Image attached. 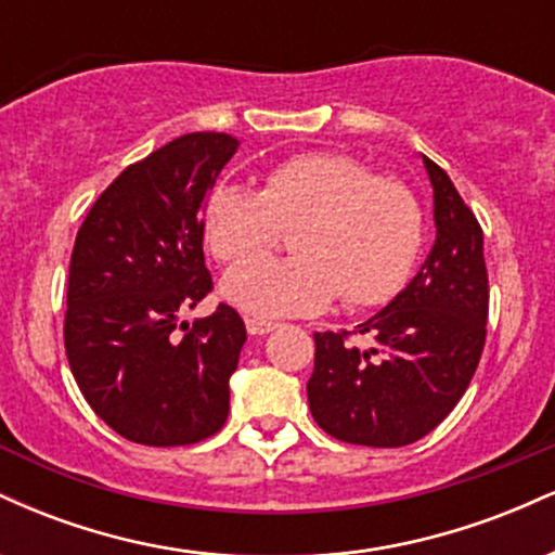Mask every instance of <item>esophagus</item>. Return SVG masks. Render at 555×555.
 <instances>
[{
    "instance_id": "obj_1",
    "label": "esophagus",
    "mask_w": 555,
    "mask_h": 555,
    "mask_svg": "<svg viewBox=\"0 0 555 555\" xmlns=\"http://www.w3.org/2000/svg\"><path fill=\"white\" fill-rule=\"evenodd\" d=\"M245 326H247V334H250V336H266V334H271L273 328H276V323L258 321V318H247Z\"/></svg>"
}]
</instances>
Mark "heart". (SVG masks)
I'll list each match as a JSON object with an SVG mask.
<instances>
[{
    "label": "heart",
    "mask_w": 555,
    "mask_h": 555,
    "mask_svg": "<svg viewBox=\"0 0 555 555\" xmlns=\"http://www.w3.org/2000/svg\"><path fill=\"white\" fill-rule=\"evenodd\" d=\"M295 228V259H257ZM203 229L221 263H237L221 297L253 318H289L323 310L336 295L352 308H373L406 284L423 247V206L397 177L334 151L282 158L260 190L219 182L206 195Z\"/></svg>",
    "instance_id": "1"
}]
</instances>
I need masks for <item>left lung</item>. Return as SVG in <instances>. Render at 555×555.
<instances>
[{"instance_id": "8db88e82", "label": "left lung", "mask_w": 555, "mask_h": 555, "mask_svg": "<svg viewBox=\"0 0 555 555\" xmlns=\"http://www.w3.org/2000/svg\"><path fill=\"white\" fill-rule=\"evenodd\" d=\"M433 184L436 242L417 276L384 310L347 331L315 334L308 401L339 441L393 449L436 428L464 397L486 347L488 271L482 229L449 175L423 156Z\"/></svg>"}]
</instances>
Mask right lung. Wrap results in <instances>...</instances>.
<instances>
[{
  "label": "right lung",
  "mask_w": 555,
  "mask_h": 555,
  "mask_svg": "<svg viewBox=\"0 0 555 555\" xmlns=\"http://www.w3.org/2000/svg\"><path fill=\"white\" fill-rule=\"evenodd\" d=\"M237 145L227 132L171 140L99 195L75 237L69 371L95 415L132 443L188 446L227 423L245 323L229 305L176 323L214 286L203 206Z\"/></svg>",
  "instance_id": "add662e5"
}]
</instances>
